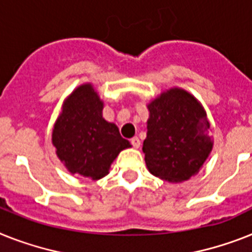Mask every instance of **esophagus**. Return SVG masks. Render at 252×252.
<instances>
[{"label": "esophagus", "mask_w": 252, "mask_h": 252, "mask_svg": "<svg viewBox=\"0 0 252 252\" xmlns=\"http://www.w3.org/2000/svg\"><path fill=\"white\" fill-rule=\"evenodd\" d=\"M131 144H132V147H134V148H139V147H140V140H139V138L138 136H134V138L131 139Z\"/></svg>", "instance_id": "34e87169"}]
</instances>
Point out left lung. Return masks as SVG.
I'll use <instances>...</instances> for the list:
<instances>
[{
	"instance_id": "8db88e82",
	"label": "left lung",
	"mask_w": 252,
	"mask_h": 252,
	"mask_svg": "<svg viewBox=\"0 0 252 252\" xmlns=\"http://www.w3.org/2000/svg\"><path fill=\"white\" fill-rule=\"evenodd\" d=\"M148 111L143 152L149 172L170 183L196 175L213 151L202 105L192 94L174 87L152 100Z\"/></svg>"
}]
</instances>
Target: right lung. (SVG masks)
<instances>
[{"label":"right lung","mask_w":252,"mask_h":252,"mask_svg":"<svg viewBox=\"0 0 252 252\" xmlns=\"http://www.w3.org/2000/svg\"><path fill=\"white\" fill-rule=\"evenodd\" d=\"M103 101L91 84L78 86L63 104L53 128L56 155L70 174L99 180L120 152L130 148L118 127L103 118Z\"/></svg>","instance_id":"add662e5"}]
</instances>
